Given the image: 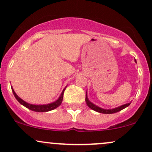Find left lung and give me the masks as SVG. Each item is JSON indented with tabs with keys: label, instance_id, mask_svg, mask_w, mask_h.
I'll list each match as a JSON object with an SVG mask.
<instances>
[{
	"label": "left lung",
	"instance_id": "1",
	"mask_svg": "<svg viewBox=\"0 0 152 152\" xmlns=\"http://www.w3.org/2000/svg\"><path fill=\"white\" fill-rule=\"evenodd\" d=\"M135 61V62L137 63V61ZM85 101H86V103L87 104V106H88V107L90 108V109H91L92 110H94V111H96V112H99V113H102V114H114V113H116L118 112V111H121L122 109H125V108H126L127 106H129L130 105L131 102L129 103H127V104H124V105H121L120 106H118V107H116V108H114V109H102V108L99 107V106L95 105V104H93L92 102H91L89 101V99H88V96H87V91H86V99H85Z\"/></svg>",
	"mask_w": 152,
	"mask_h": 152
}]
</instances>
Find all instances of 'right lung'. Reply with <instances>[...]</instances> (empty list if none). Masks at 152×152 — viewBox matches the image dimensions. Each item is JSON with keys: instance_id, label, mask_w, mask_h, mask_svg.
<instances>
[{"instance_id": "add662e5", "label": "right lung", "mask_w": 152, "mask_h": 152, "mask_svg": "<svg viewBox=\"0 0 152 152\" xmlns=\"http://www.w3.org/2000/svg\"><path fill=\"white\" fill-rule=\"evenodd\" d=\"M66 87L64 88L62 93L61 94L60 96L58 97V99H57L56 101H55V102L52 103H50V104H41H41H39V105H36V104H28V103L26 102L25 101H23L22 99H20V97L15 94V92L14 91V90H13V87L12 86H11V89H12V91H13V95H14L15 98L17 99V101H18L21 105L24 106L25 107L27 108V109L31 110V111H36V112H46V111H51V110L56 109L57 107H58V106L61 104V103L63 102V97H64V91L66 89Z\"/></svg>"}]
</instances>
